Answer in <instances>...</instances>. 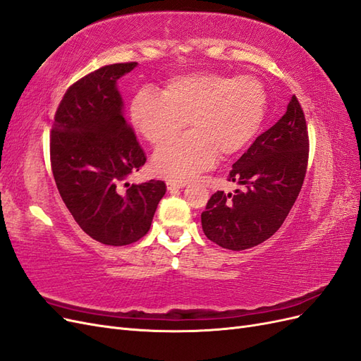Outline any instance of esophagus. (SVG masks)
Returning a JSON list of instances; mask_svg holds the SVG:
<instances>
[{"label": "esophagus", "mask_w": 361, "mask_h": 361, "mask_svg": "<svg viewBox=\"0 0 361 361\" xmlns=\"http://www.w3.org/2000/svg\"><path fill=\"white\" fill-rule=\"evenodd\" d=\"M183 187H185V182H178V180H169V182H167V190H169L170 192L182 190Z\"/></svg>", "instance_id": "1"}]
</instances>
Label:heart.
Masks as SVG:
<instances>
[{"label":"heart","instance_id":"1","mask_svg":"<svg viewBox=\"0 0 361 361\" xmlns=\"http://www.w3.org/2000/svg\"><path fill=\"white\" fill-rule=\"evenodd\" d=\"M267 113L265 87L255 76L220 72L179 75L164 84L161 96L141 90L129 117L150 145H161L187 126L185 134L157 149L152 166L159 176L185 180L216 159L236 155L256 137Z\"/></svg>","mask_w":361,"mask_h":361}]
</instances>
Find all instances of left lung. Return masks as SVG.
Here are the masks:
<instances>
[{"label": "left lung", "instance_id": "obj_1", "mask_svg": "<svg viewBox=\"0 0 361 361\" xmlns=\"http://www.w3.org/2000/svg\"><path fill=\"white\" fill-rule=\"evenodd\" d=\"M309 158L304 113L295 96L279 122L260 134L228 173L243 190L216 191L202 212L203 232L223 248L241 251L274 235L301 191Z\"/></svg>", "mask_w": 361, "mask_h": 361}]
</instances>
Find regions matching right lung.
Wrapping results in <instances>:
<instances>
[{
    "mask_svg": "<svg viewBox=\"0 0 361 361\" xmlns=\"http://www.w3.org/2000/svg\"><path fill=\"white\" fill-rule=\"evenodd\" d=\"M135 68L116 63L76 81L63 96L51 133V167L64 204L87 235L114 247L149 232L167 190L162 180L126 182L146 162L117 87Z\"/></svg>",
    "mask_w": 361,
    "mask_h": 361,
    "instance_id": "obj_1",
    "label": "right lung"
}]
</instances>
